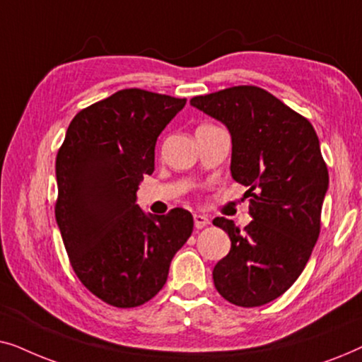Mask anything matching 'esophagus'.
<instances>
[{
    "label": "esophagus",
    "instance_id": "esophagus-1",
    "mask_svg": "<svg viewBox=\"0 0 362 362\" xmlns=\"http://www.w3.org/2000/svg\"><path fill=\"white\" fill-rule=\"evenodd\" d=\"M206 226H209V219L202 214H194V227L196 229H204Z\"/></svg>",
    "mask_w": 362,
    "mask_h": 362
}]
</instances>
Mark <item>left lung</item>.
I'll return each mask as SVG.
<instances>
[{
  "instance_id": "left-lung-1",
  "label": "left lung",
  "mask_w": 362,
  "mask_h": 362,
  "mask_svg": "<svg viewBox=\"0 0 362 362\" xmlns=\"http://www.w3.org/2000/svg\"><path fill=\"white\" fill-rule=\"evenodd\" d=\"M232 136V177L249 187L252 222L240 230L226 217L212 224L230 237V252L212 270L219 293L244 308L284 295L318 240L328 168L311 123L255 86L191 98Z\"/></svg>"
}]
</instances>
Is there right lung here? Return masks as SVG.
I'll list each match as a JSON object with an SVG mask.
<instances>
[{
  "mask_svg": "<svg viewBox=\"0 0 362 362\" xmlns=\"http://www.w3.org/2000/svg\"><path fill=\"white\" fill-rule=\"evenodd\" d=\"M186 98L123 88L72 118L56 158V221L78 280L117 308H135L166 284L192 232L189 211L145 214L136 202L155 171L160 133Z\"/></svg>",
  "mask_w": 362,
  "mask_h": 362,
  "instance_id": "add662e5",
  "label": "right lung"
}]
</instances>
